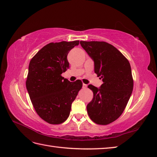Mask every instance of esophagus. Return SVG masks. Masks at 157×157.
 <instances>
[{
	"mask_svg": "<svg viewBox=\"0 0 157 157\" xmlns=\"http://www.w3.org/2000/svg\"><path fill=\"white\" fill-rule=\"evenodd\" d=\"M86 87H87V85H86V84H85V83H83V84H82V88L83 89H86Z\"/></svg>",
	"mask_w": 157,
	"mask_h": 157,
	"instance_id": "esophagus-1",
	"label": "esophagus"
}]
</instances>
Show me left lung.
<instances>
[{
  "label": "left lung",
  "instance_id": "1",
  "mask_svg": "<svg viewBox=\"0 0 157 157\" xmlns=\"http://www.w3.org/2000/svg\"><path fill=\"white\" fill-rule=\"evenodd\" d=\"M94 60V71L103 82L98 89L88 85L93 97L87 106L89 117L97 124L107 125L126 108L134 86L130 62L112 45L105 41H80Z\"/></svg>",
  "mask_w": 157,
  "mask_h": 157
}]
</instances>
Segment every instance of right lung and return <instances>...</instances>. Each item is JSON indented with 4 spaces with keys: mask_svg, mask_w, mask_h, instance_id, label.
<instances>
[{
    "mask_svg": "<svg viewBox=\"0 0 157 157\" xmlns=\"http://www.w3.org/2000/svg\"><path fill=\"white\" fill-rule=\"evenodd\" d=\"M78 44V40L50 43L29 62L27 90L38 116L50 124L67 120L72 103L82 86L81 80L70 82L61 75L69 68V51Z\"/></svg>",
    "mask_w": 157,
    "mask_h": 157,
    "instance_id": "add662e5",
    "label": "right lung"
}]
</instances>
